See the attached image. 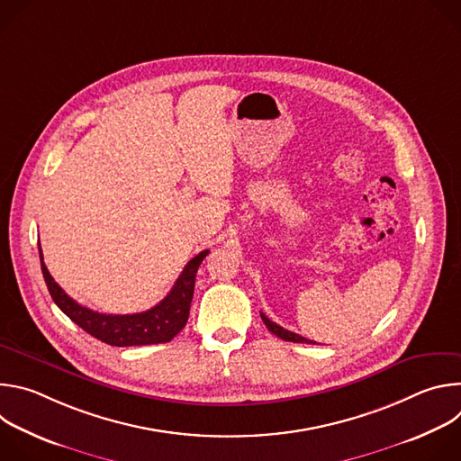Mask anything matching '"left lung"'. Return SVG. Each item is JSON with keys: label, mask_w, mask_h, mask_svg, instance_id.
I'll return each instance as SVG.
<instances>
[{"label": "left lung", "mask_w": 461, "mask_h": 461, "mask_svg": "<svg viewBox=\"0 0 461 461\" xmlns=\"http://www.w3.org/2000/svg\"><path fill=\"white\" fill-rule=\"evenodd\" d=\"M260 317H262V321H265V324H267V328L268 330L272 332V334H276L277 338H281L283 341H292V343H306V345H315V341H310V339H306V338H303V336H299V334H294V332H290V330H286V328H283V326H279V324H276L274 321H270L265 313L260 312Z\"/></svg>", "instance_id": "left-lung-1"}]
</instances>
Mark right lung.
Here are the masks:
<instances>
[{
	"mask_svg": "<svg viewBox=\"0 0 461 461\" xmlns=\"http://www.w3.org/2000/svg\"><path fill=\"white\" fill-rule=\"evenodd\" d=\"M210 253V249L201 251L193 257L184 267L171 292L151 310L140 313H127V315H113L100 313L91 308L78 304L65 294L59 285L49 274L41 248H40V262L45 285L56 306L75 321L80 328L93 338L111 345V347H140V345H157L171 341L187 322L189 306L194 290V277L199 270L201 262Z\"/></svg>",
	"mask_w": 461,
	"mask_h": 461,
	"instance_id": "obj_1",
	"label": "right lung"
}]
</instances>
